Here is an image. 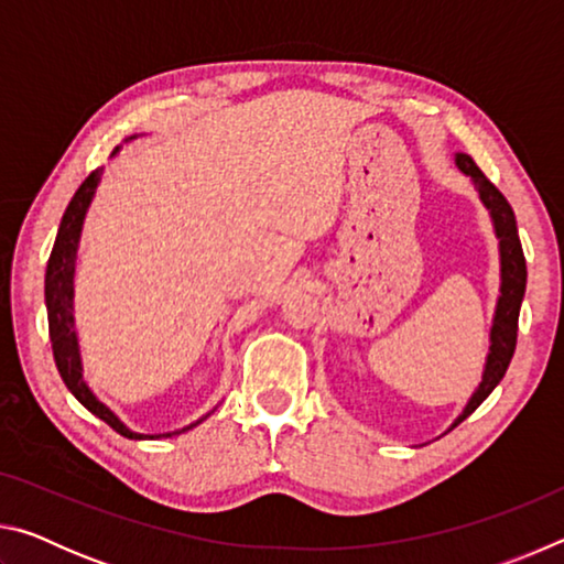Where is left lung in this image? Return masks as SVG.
I'll return each mask as SVG.
<instances>
[{"label": "left lung", "instance_id": "1", "mask_svg": "<svg viewBox=\"0 0 564 564\" xmlns=\"http://www.w3.org/2000/svg\"><path fill=\"white\" fill-rule=\"evenodd\" d=\"M455 166L463 171L465 176L473 178V186L480 196L482 206L488 208L490 221H492V231L495 238H498V256H500V295L498 303H495V313H492V326H490V346H488V356H485V368H482V378L477 388L473 390V395L467 398V403L463 408V413L453 420V425L447 431H453L457 423L475 413V408L488 398L508 370L512 352H514V343H518V318H520V305L524 299V285H528V265H524V256H522V246H520V236H518V221H514L512 206L508 204L498 188H495L480 169H477L475 161L460 154H455Z\"/></svg>", "mask_w": 564, "mask_h": 564}]
</instances>
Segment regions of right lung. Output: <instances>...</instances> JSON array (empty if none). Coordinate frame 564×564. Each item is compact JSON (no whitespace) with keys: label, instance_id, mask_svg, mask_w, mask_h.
Segmentation results:
<instances>
[{"label":"right lung","instance_id":"obj_1","mask_svg":"<svg viewBox=\"0 0 564 564\" xmlns=\"http://www.w3.org/2000/svg\"><path fill=\"white\" fill-rule=\"evenodd\" d=\"M139 133H133L127 141H133ZM121 147L111 151V156H117ZM101 174L104 169L91 171L87 181L76 188L74 198L66 206V212L62 216L59 231H56V241L52 248L50 263H46V279H44V301H46V318H50V338H52V350H54V360L56 368H59V376L64 380V386L72 390V395L79 400V403L89 410L91 415H97L104 423L111 425L119 435L129 437V441H159V437H171L178 433H186L191 427H196L204 417H198L196 423H191L181 431L174 433H156V435H147V433H137L123 423V420L113 413L109 405H104L97 398V393L89 388L87 380H84V366H82V350H79V336H76V326H74V273H76V256H79V241H82V228H84V218H87L89 206L94 202V194L101 184Z\"/></svg>","mask_w":564,"mask_h":564}]
</instances>
